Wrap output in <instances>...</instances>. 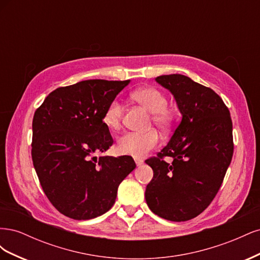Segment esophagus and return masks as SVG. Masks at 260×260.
I'll return each instance as SVG.
<instances>
[{
    "instance_id": "34e87169",
    "label": "esophagus",
    "mask_w": 260,
    "mask_h": 260,
    "mask_svg": "<svg viewBox=\"0 0 260 260\" xmlns=\"http://www.w3.org/2000/svg\"><path fill=\"white\" fill-rule=\"evenodd\" d=\"M135 161H136V164H137V166H141V165L143 164V160L140 159V158H135Z\"/></svg>"
}]
</instances>
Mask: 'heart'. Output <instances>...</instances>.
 Wrapping results in <instances>:
<instances>
[{
	"label": "heart",
	"mask_w": 260,
	"mask_h": 260,
	"mask_svg": "<svg viewBox=\"0 0 260 260\" xmlns=\"http://www.w3.org/2000/svg\"><path fill=\"white\" fill-rule=\"evenodd\" d=\"M138 103L143 105L152 113L154 123L161 130H167L174 121V113L167 107L168 101L165 94L153 86H145L136 90L132 94ZM123 107L119 100H113L105 109L103 122L109 130L119 129ZM159 144V136L157 131L128 132L118 140V152L135 157H143Z\"/></svg>",
	"instance_id": "obj_1"
}]
</instances>
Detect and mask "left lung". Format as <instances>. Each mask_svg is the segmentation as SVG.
Returning a JSON list of instances; mask_svg holds the SVG:
<instances>
[{"label": "left lung", "mask_w": 260, "mask_h": 260, "mask_svg": "<svg viewBox=\"0 0 260 260\" xmlns=\"http://www.w3.org/2000/svg\"><path fill=\"white\" fill-rule=\"evenodd\" d=\"M155 80L174 95L182 119L157 157L145 160L154 171L145 200L155 215L186 221L205 210L221 186L233 155L232 120L221 98L191 78ZM166 155L171 164L162 159Z\"/></svg>", "instance_id": "1"}]
</instances>
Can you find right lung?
<instances>
[{"instance_id": "1", "label": "right lung", "mask_w": 260, "mask_h": 260, "mask_svg": "<svg viewBox=\"0 0 260 260\" xmlns=\"http://www.w3.org/2000/svg\"><path fill=\"white\" fill-rule=\"evenodd\" d=\"M129 83L94 79L62 86L36 111L34 166L45 195L60 214L76 220L105 214L121 181L136 168L131 156H94L113 145L103 116Z\"/></svg>"}]
</instances>
